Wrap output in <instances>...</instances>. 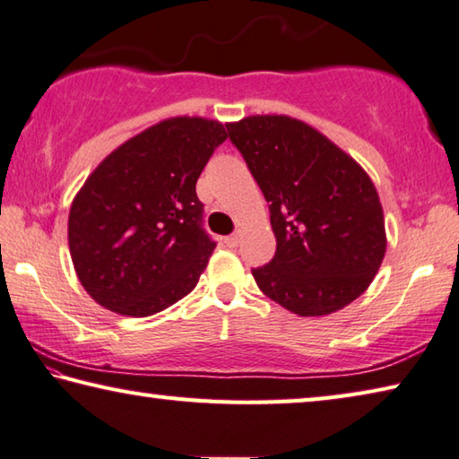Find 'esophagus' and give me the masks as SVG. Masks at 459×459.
Returning a JSON list of instances; mask_svg holds the SVG:
<instances>
[{
	"mask_svg": "<svg viewBox=\"0 0 459 459\" xmlns=\"http://www.w3.org/2000/svg\"><path fill=\"white\" fill-rule=\"evenodd\" d=\"M238 244H239V236L238 234L225 238V246H228V247H236Z\"/></svg>",
	"mask_w": 459,
	"mask_h": 459,
	"instance_id": "34e87169",
	"label": "esophagus"
}]
</instances>
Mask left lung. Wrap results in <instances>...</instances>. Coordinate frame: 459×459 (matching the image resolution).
Returning a JSON list of instances; mask_svg holds the SVG:
<instances>
[{
  "instance_id": "obj_1",
  "label": "left lung",
  "mask_w": 459,
  "mask_h": 459,
  "mask_svg": "<svg viewBox=\"0 0 459 459\" xmlns=\"http://www.w3.org/2000/svg\"><path fill=\"white\" fill-rule=\"evenodd\" d=\"M228 132L264 193L276 236L274 258L252 270L258 289L300 317L343 309L370 287L386 252L368 172L295 117L250 116Z\"/></svg>"
}]
</instances>
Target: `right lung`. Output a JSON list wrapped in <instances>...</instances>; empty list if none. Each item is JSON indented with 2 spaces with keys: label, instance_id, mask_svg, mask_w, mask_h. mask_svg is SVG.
Here are the masks:
<instances>
[{
  "label": "right lung",
  "instance_id": "1",
  "mask_svg": "<svg viewBox=\"0 0 459 459\" xmlns=\"http://www.w3.org/2000/svg\"><path fill=\"white\" fill-rule=\"evenodd\" d=\"M225 138L215 119L169 117L87 177L71 205L69 250L95 303L148 317L197 287L215 242L201 228L195 185Z\"/></svg>",
  "mask_w": 459,
  "mask_h": 459
}]
</instances>
